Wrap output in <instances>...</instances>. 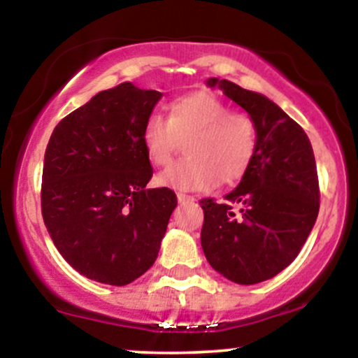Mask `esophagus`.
Here are the masks:
<instances>
[{
    "instance_id": "1",
    "label": "esophagus",
    "mask_w": 358,
    "mask_h": 358,
    "mask_svg": "<svg viewBox=\"0 0 358 358\" xmlns=\"http://www.w3.org/2000/svg\"><path fill=\"white\" fill-rule=\"evenodd\" d=\"M176 199H178L180 203H188V202H195V196L187 195V193H176Z\"/></svg>"
}]
</instances>
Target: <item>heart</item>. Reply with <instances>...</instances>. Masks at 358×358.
I'll return each instance as SVG.
<instances>
[{
    "label": "heart",
    "mask_w": 358,
    "mask_h": 358,
    "mask_svg": "<svg viewBox=\"0 0 358 358\" xmlns=\"http://www.w3.org/2000/svg\"><path fill=\"white\" fill-rule=\"evenodd\" d=\"M187 158L171 163L156 176L162 187L185 192L212 190L241 182L257 155V126L244 110H231L212 92L185 94L168 104V117L153 113L141 131L145 153L156 166H165L186 139Z\"/></svg>",
    "instance_id": "1"
}]
</instances>
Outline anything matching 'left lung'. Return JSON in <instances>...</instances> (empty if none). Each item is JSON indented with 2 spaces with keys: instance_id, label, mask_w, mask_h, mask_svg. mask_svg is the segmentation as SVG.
I'll return each mask as SVG.
<instances>
[{
  "instance_id": "obj_1",
  "label": "left lung",
  "mask_w": 358,
  "mask_h": 358,
  "mask_svg": "<svg viewBox=\"0 0 358 358\" xmlns=\"http://www.w3.org/2000/svg\"><path fill=\"white\" fill-rule=\"evenodd\" d=\"M208 87L245 109L257 126V155L224 203L202 199L207 261L237 285L274 278L296 259L320 210L313 148L303 127L262 94L225 79Z\"/></svg>"
}]
</instances>
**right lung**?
<instances>
[{"mask_svg": "<svg viewBox=\"0 0 358 358\" xmlns=\"http://www.w3.org/2000/svg\"><path fill=\"white\" fill-rule=\"evenodd\" d=\"M162 92L131 82L96 94L65 116L47 145L45 227L82 276L124 286L153 266L176 207L170 188H151L141 131Z\"/></svg>", "mask_w": 358, "mask_h": 358, "instance_id": "right-lung-1", "label": "right lung"}]
</instances>
